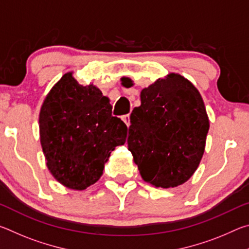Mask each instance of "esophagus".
Segmentation results:
<instances>
[{
  "instance_id": "1",
  "label": "esophagus",
  "mask_w": 249,
  "mask_h": 249,
  "mask_svg": "<svg viewBox=\"0 0 249 249\" xmlns=\"http://www.w3.org/2000/svg\"><path fill=\"white\" fill-rule=\"evenodd\" d=\"M129 114H126V115H123L122 116V121L124 122V123L126 124V126H127V127H129V125H130V120H129Z\"/></svg>"
}]
</instances>
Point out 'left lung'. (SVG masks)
Here are the masks:
<instances>
[{
    "label": "left lung",
    "mask_w": 249,
    "mask_h": 249,
    "mask_svg": "<svg viewBox=\"0 0 249 249\" xmlns=\"http://www.w3.org/2000/svg\"><path fill=\"white\" fill-rule=\"evenodd\" d=\"M209 127L203 99L183 75L171 72L142 89L127 138L142 180L163 189L187 182L200 165Z\"/></svg>",
    "instance_id": "left-lung-1"
}]
</instances>
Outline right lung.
I'll return each instance as SVG.
<instances>
[{
  "label": "right lung",
  "instance_id": "1",
  "mask_svg": "<svg viewBox=\"0 0 249 249\" xmlns=\"http://www.w3.org/2000/svg\"><path fill=\"white\" fill-rule=\"evenodd\" d=\"M39 136L46 165L59 183L86 190L103 174L127 127L112 116L109 99L94 84L82 86L67 72L48 92L39 113Z\"/></svg>",
  "mask_w": 249,
  "mask_h": 249
}]
</instances>
